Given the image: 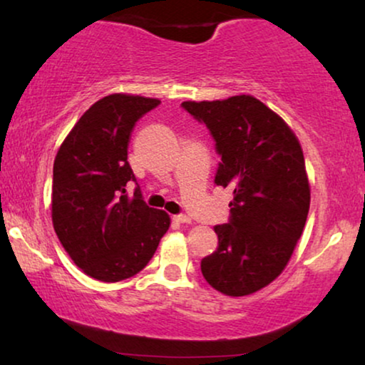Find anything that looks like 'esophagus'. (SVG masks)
Returning a JSON list of instances; mask_svg holds the SVG:
<instances>
[{"label": "esophagus", "instance_id": "34e87169", "mask_svg": "<svg viewBox=\"0 0 365 365\" xmlns=\"http://www.w3.org/2000/svg\"><path fill=\"white\" fill-rule=\"evenodd\" d=\"M174 221L181 222V224H189L191 222V217L186 216V214H178V216H174Z\"/></svg>", "mask_w": 365, "mask_h": 365}]
</instances>
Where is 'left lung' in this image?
I'll list each match as a JSON object with an SVG mask.
<instances>
[{"mask_svg": "<svg viewBox=\"0 0 365 365\" xmlns=\"http://www.w3.org/2000/svg\"><path fill=\"white\" fill-rule=\"evenodd\" d=\"M221 156L214 184L234 189L219 246L201 261L206 281L226 296H247L284 271L306 226L311 189L304 154L291 128L252 96L186 101Z\"/></svg>", "mask_w": 365, "mask_h": 365, "instance_id": "obj_1", "label": "left lung"}]
</instances>
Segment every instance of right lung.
Returning <instances> with one entry per match:
<instances>
[{"mask_svg":"<svg viewBox=\"0 0 365 365\" xmlns=\"http://www.w3.org/2000/svg\"><path fill=\"white\" fill-rule=\"evenodd\" d=\"M159 99L109 94L79 118L53 168V226L69 257L103 282L133 277L156 252L171 219L144 202L128 163L133 129Z\"/></svg>","mask_w":365,"mask_h":365,"instance_id":"right-lung-1","label":"right lung"}]
</instances>
